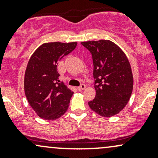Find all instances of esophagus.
<instances>
[{
  "label": "esophagus",
  "instance_id": "34e87169",
  "mask_svg": "<svg viewBox=\"0 0 158 158\" xmlns=\"http://www.w3.org/2000/svg\"><path fill=\"white\" fill-rule=\"evenodd\" d=\"M77 88H78V90H84L85 88V85L84 84H81L80 86L78 87Z\"/></svg>",
  "mask_w": 158,
  "mask_h": 158
}]
</instances>
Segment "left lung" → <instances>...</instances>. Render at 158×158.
<instances>
[{"label":"left lung","mask_w":158,"mask_h":158,"mask_svg":"<svg viewBox=\"0 0 158 158\" xmlns=\"http://www.w3.org/2000/svg\"><path fill=\"white\" fill-rule=\"evenodd\" d=\"M81 44L93 58L96 97L88 102L90 109L104 117L119 114L129 101L133 90V75L128 58L109 40Z\"/></svg>","instance_id":"1"}]
</instances>
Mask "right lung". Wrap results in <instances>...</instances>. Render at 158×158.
Listing matches in <instances>:
<instances>
[{
    "label": "right lung",
    "instance_id": "right-lung-1",
    "mask_svg": "<svg viewBox=\"0 0 158 158\" xmlns=\"http://www.w3.org/2000/svg\"><path fill=\"white\" fill-rule=\"evenodd\" d=\"M77 45V42L44 43L28 61L24 75L25 95L41 118L55 120L68 110L73 92L59 79L57 64Z\"/></svg>",
    "mask_w": 158,
    "mask_h": 158
}]
</instances>
